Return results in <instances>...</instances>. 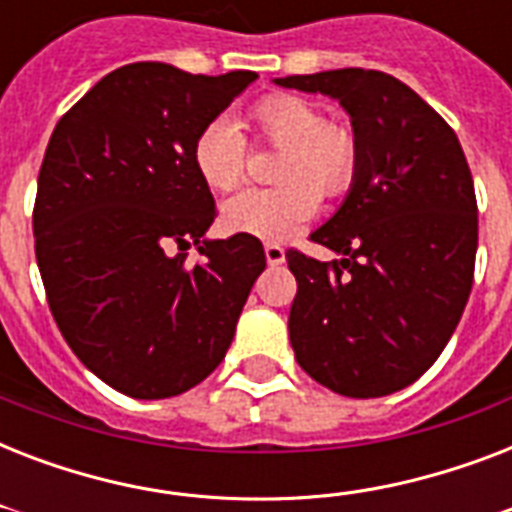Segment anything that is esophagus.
Listing matches in <instances>:
<instances>
[{
    "instance_id": "1",
    "label": "esophagus",
    "mask_w": 512,
    "mask_h": 512,
    "mask_svg": "<svg viewBox=\"0 0 512 512\" xmlns=\"http://www.w3.org/2000/svg\"><path fill=\"white\" fill-rule=\"evenodd\" d=\"M265 260H268V265H281L287 257H284V247L281 244H273V241H268L265 244Z\"/></svg>"
}]
</instances>
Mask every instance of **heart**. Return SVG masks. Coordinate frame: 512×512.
<instances>
[{"label": "heart", "mask_w": 512, "mask_h": 512, "mask_svg": "<svg viewBox=\"0 0 512 512\" xmlns=\"http://www.w3.org/2000/svg\"><path fill=\"white\" fill-rule=\"evenodd\" d=\"M244 127L257 143L281 148L268 191H241L225 201L223 223L236 233L281 241L308 223L319 193L337 199L356 180L358 140L345 124L327 122L316 103L297 95H268L249 108ZM191 162L212 191H233L247 172V143L225 119H215L193 140Z\"/></svg>", "instance_id": "heart-1"}]
</instances>
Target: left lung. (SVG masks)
<instances>
[{
	"label": "left lung",
	"mask_w": 512,
	"mask_h": 512,
	"mask_svg": "<svg viewBox=\"0 0 512 512\" xmlns=\"http://www.w3.org/2000/svg\"><path fill=\"white\" fill-rule=\"evenodd\" d=\"M340 100L358 140L348 196L311 233L340 260L289 249V342L324 388L377 398L412 385L460 324L473 287L478 207L454 130L398 82L366 68L284 76Z\"/></svg>",
	"instance_id": "left-lung-1"
}]
</instances>
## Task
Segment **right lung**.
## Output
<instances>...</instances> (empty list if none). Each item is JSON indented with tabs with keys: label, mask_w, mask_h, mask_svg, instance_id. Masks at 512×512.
<instances>
[{
	"label": "right lung",
	"mask_w": 512,
	"mask_h": 512,
	"mask_svg": "<svg viewBox=\"0 0 512 512\" xmlns=\"http://www.w3.org/2000/svg\"><path fill=\"white\" fill-rule=\"evenodd\" d=\"M255 79L130 63L55 124L36 185V263L60 335L124 396H180L215 372L265 271L255 236L204 239L217 209L191 162L201 127ZM193 243L202 257L188 264Z\"/></svg>",
	"instance_id": "add662e5"
}]
</instances>
